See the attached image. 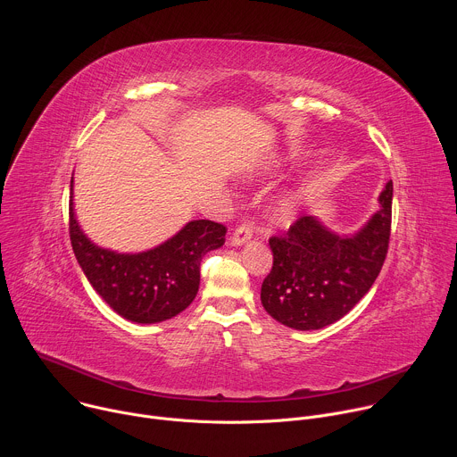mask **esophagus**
<instances>
[{"instance_id": "1", "label": "esophagus", "mask_w": 457, "mask_h": 457, "mask_svg": "<svg viewBox=\"0 0 457 457\" xmlns=\"http://www.w3.org/2000/svg\"><path fill=\"white\" fill-rule=\"evenodd\" d=\"M253 237V226L249 222H242L235 228L231 238H229V244L231 245H242L244 242H247L249 238Z\"/></svg>"}]
</instances>
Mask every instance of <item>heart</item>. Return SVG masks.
Returning <instances> with one entry per match:
<instances>
[{"label":"heart","mask_w":457,"mask_h":457,"mask_svg":"<svg viewBox=\"0 0 457 457\" xmlns=\"http://www.w3.org/2000/svg\"><path fill=\"white\" fill-rule=\"evenodd\" d=\"M295 213H296V201H293V199H284V201H280V203L277 204V208H275V217H277L280 222L291 220V219L295 217Z\"/></svg>","instance_id":"1"}]
</instances>
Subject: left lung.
<instances>
[{
	"instance_id": "left-lung-1",
	"label": "left lung",
	"mask_w": 457,
	"mask_h": 457,
	"mask_svg": "<svg viewBox=\"0 0 457 457\" xmlns=\"http://www.w3.org/2000/svg\"><path fill=\"white\" fill-rule=\"evenodd\" d=\"M393 182L379 195V210L353 237H338L303 215L284 235L270 238L273 268L260 300L280 323L298 331L321 329L345 316L378 278L390 240Z\"/></svg>"
}]
</instances>
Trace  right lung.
I'll use <instances>...</instances> for the list:
<instances>
[{
    "label": "right lung",
    "mask_w": 457,
    "mask_h": 457,
    "mask_svg": "<svg viewBox=\"0 0 457 457\" xmlns=\"http://www.w3.org/2000/svg\"><path fill=\"white\" fill-rule=\"evenodd\" d=\"M69 217L72 249L88 282L117 314L137 323L168 320L193 302L201 284V260L226 242L228 231L213 220H191L155 249L120 254L85 237L72 201Z\"/></svg>",
    "instance_id": "1"
}]
</instances>
